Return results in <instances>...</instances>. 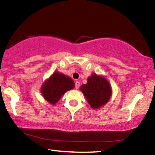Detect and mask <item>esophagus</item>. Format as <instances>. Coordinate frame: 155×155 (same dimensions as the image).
I'll return each instance as SVG.
<instances>
[{
  "mask_svg": "<svg viewBox=\"0 0 155 155\" xmlns=\"http://www.w3.org/2000/svg\"><path fill=\"white\" fill-rule=\"evenodd\" d=\"M79 87H80V82H79V81H76V83H75L76 89H79Z\"/></svg>",
  "mask_w": 155,
  "mask_h": 155,
  "instance_id": "esophagus-1",
  "label": "esophagus"
}]
</instances>
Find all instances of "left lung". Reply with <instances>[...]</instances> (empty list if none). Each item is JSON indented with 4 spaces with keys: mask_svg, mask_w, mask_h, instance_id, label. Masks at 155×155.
Wrapping results in <instances>:
<instances>
[{
    "mask_svg": "<svg viewBox=\"0 0 155 155\" xmlns=\"http://www.w3.org/2000/svg\"><path fill=\"white\" fill-rule=\"evenodd\" d=\"M80 89L92 108L104 106L111 95V88L107 80L95 74L90 76L87 83L81 85Z\"/></svg>",
    "mask_w": 155,
    "mask_h": 155,
    "instance_id": "obj_1",
    "label": "left lung"
}]
</instances>
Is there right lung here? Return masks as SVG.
Returning a JSON list of instances; mask_svg holds the SVG:
<instances>
[{
    "mask_svg": "<svg viewBox=\"0 0 155 155\" xmlns=\"http://www.w3.org/2000/svg\"><path fill=\"white\" fill-rule=\"evenodd\" d=\"M72 79L63 74L55 72L44 83L41 94L44 98L51 104H55L65 92L74 87Z\"/></svg>",
    "mask_w": 155,
    "mask_h": 155,
    "instance_id": "right-lung-1",
    "label": "right lung"
}]
</instances>
